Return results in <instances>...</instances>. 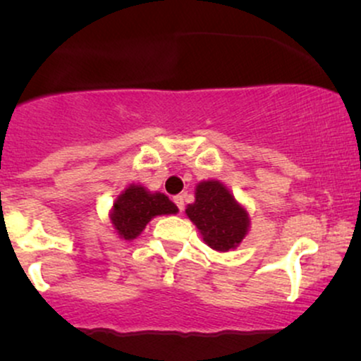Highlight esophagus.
Wrapping results in <instances>:
<instances>
[{
  "label": "esophagus",
  "mask_w": 361,
  "mask_h": 361,
  "mask_svg": "<svg viewBox=\"0 0 361 361\" xmlns=\"http://www.w3.org/2000/svg\"><path fill=\"white\" fill-rule=\"evenodd\" d=\"M173 200H175V204H176L178 209H180V212H183V209H185V204H183V197H181V195H176V197L173 198Z\"/></svg>",
  "instance_id": "esophagus-1"
}]
</instances>
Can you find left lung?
<instances>
[{
	"label": "left lung",
	"instance_id": "left-lung-1",
	"mask_svg": "<svg viewBox=\"0 0 361 361\" xmlns=\"http://www.w3.org/2000/svg\"><path fill=\"white\" fill-rule=\"evenodd\" d=\"M185 214L195 224L202 239L214 251L235 250L251 227L250 212L235 200L231 190L219 180H204L195 186V202Z\"/></svg>",
	"mask_w": 361,
	"mask_h": 361
}]
</instances>
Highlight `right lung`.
<instances>
[{"instance_id": "right-lung-1", "label": "right lung", "mask_w": 361, "mask_h": 361, "mask_svg": "<svg viewBox=\"0 0 361 361\" xmlns=\"http://www.w3.org/2000/svg\"><path fill=\"white\" fill-rule=\"evenodd\" d=\"M171 214H178V207L166 195L132 183L115 198L109 217L115 234L123 241H132L157 215Z\"/></svg>"}]
</instances>
